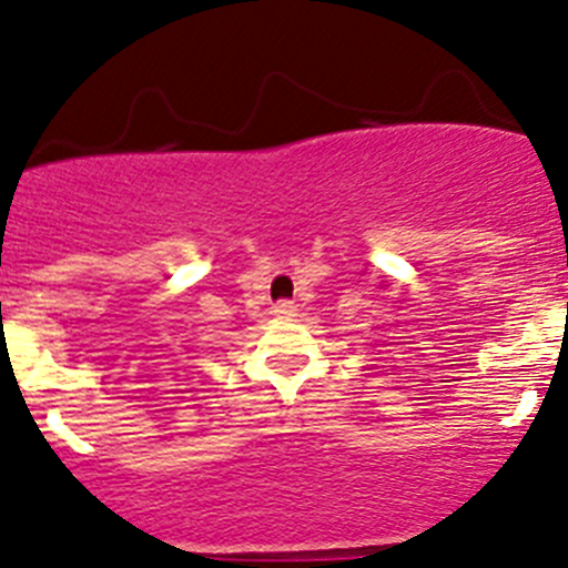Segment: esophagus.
<instances>
[{"label": "esophagus", "mask_w": 568, "mask_h": 568, "mask_svg": "<svg viewBox=\"0 0 568 568\" xmlns=\"http://www.w3.org/2000/svg\"><path fill=\"white\" fill-rule=\"evenodd\" d=\"M294 313H296L294 302H277V305H274V316H280V318H291Z\"/></svg>", "instance_id": "34e87169"}]
</instances>
